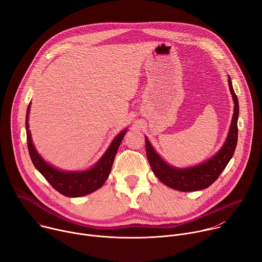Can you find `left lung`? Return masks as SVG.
Returning a JSON list of instances; mask_svg holds the SVG:
<instances>
[{
    "label": "left lung",
    "instance_id": "obj_1",
    "mask_svg": "<svg viewBox=\"0 0 262 262\" xmlns=\"http://www.w3.org/2000/svg\"><path fill=\"white\" fill-rule=\"evenodd\" d=\"M230 92L234 100V114L230 126L229 134L225 144L221 150L207 162L186 169H177L166 164L161 157L155 151L148 139L145 138L146 156L156 176L169 188L181 192H195L208 188L214 182L223 170L226 168L229 161L233 157L237 144V119H238V100L233 90L230 77L228 78Z\"/></svg>",
    "mask_w": 262,
    "mask_h": 262
}]
</instances>
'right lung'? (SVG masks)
<instances>
[{"label": "right lung", "mask_w": 262, "mask_h": 262, "mask_svg": "<svg viewBox=\"0 0 262 262\" xmlns=\"http://www.w3.org/2000/svg\"><path fill=\"white\" fill-rule=\"evenodd\" d=\"M29 110L30 103L28 105L26 115V129L28 141L27 144L29 155L35 168L45 176V178L50 182L53 188L66 197H82L101 188L102 184L108 177L115 156L126 130L121 132L113 140L100 161L92 169L83 172H63L46 163L35 150L28 124Z\"/></svg>", "instance_id": "add662e5"}]
</instances>
